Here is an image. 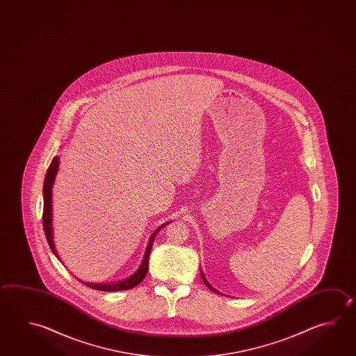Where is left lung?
<instances>
[{
	"instance_id": "8db88e82",
	"label": "left lung",
	"mask_w": 356,
	"mask_h": 356,
	"mask_svg": "<svg viewBox=\"0 0 356 356\" xmlns=\"http://www.w3.org/2000/svg\"><path fill=\"white\" fill-rule=\"evenodd\" d=\"M200 273H202V281L205 282V284L208 286L209 289H211V291H214V292H218V291H216V289H215L214 287H211V284H210V283H209V282L207 281V278H205V275H204V273H202V269H200Z\"/></svg>"
}]
</instances>
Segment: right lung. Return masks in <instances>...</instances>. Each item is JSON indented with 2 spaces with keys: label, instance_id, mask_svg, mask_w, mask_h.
<instances>
[{
  "label": "right lung",
  "instance_id": "right-lung-1",
  "mask_svg": "<svg viewBox=\"0 0 356 356\" xmlns=\"http://www.w3.org/2000/svg\"><path fill=\"white\" fill-rule=\"evenodd\" d=\"M59 157L55 156L53 161L50 163V166L47 168V175H45V180H44V188H42V195H44V211H42V225L47 235V243L50 245L51 252L54 253L55 257L60 261V257L58 254L56 249H55L54 235H53V185H54L55 176L58 174V168H59ZM168 222H165L160 225L159 228L154 230L152 235L148 239L146 252L143 255V259L140 264L138 269L134 272V275H129L126 280L122 281L109 282V283H87V282H81L90 289H98V291H104V292H114V291H124V289H134L137 284H140L143 278L147 275L148 270V258L151 249L154 245V236L161 230L163 227H166ZM61 262V261H60Z\"/></svg>",
  "mask_w": 356,
  "mask_h": 356
}]
</instances>
